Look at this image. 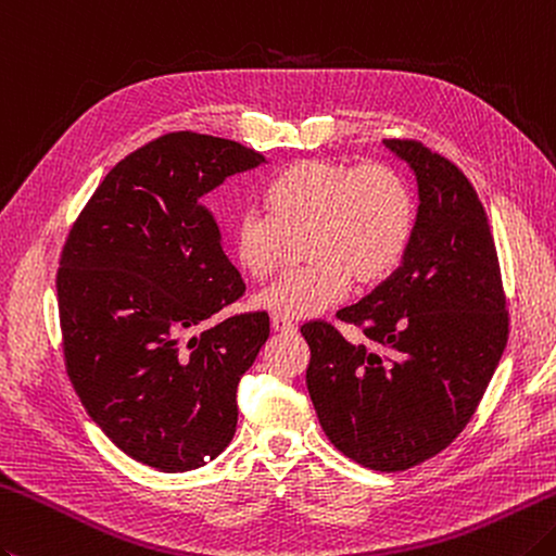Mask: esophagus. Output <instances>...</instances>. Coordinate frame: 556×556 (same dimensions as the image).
Listing matches in <instances>:
<instances>
[{
    "mask_svg": "<svg viewBox=\"0 0 556 556\" xmlns=\"http://www.w3.org/2000/svg\"><path fill=\"white\" fill-rule=\"evenodd\" d=\"M271 330L285 334V332L296 330V325H293L291 320H285V318H271Z\"/></svg>",
    "mask_w": 556,
    "mask_h": 556,
    "instance_id": "esophagus-1",
    "label": "esophagus"
}]
</instances>
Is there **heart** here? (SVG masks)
Returning a JSON list of instances; mask_svg holds the SVG:
<instances>
[{
	"label": "heart",
	"mask_w": 556,
	"mask_h": 556,
	"mask_svg": "<svg viewBox=\"0 0 556 556\" xmlns=\"http://www.w3.org/2000/svg\"><path fill=\"white\" fill-rule=\"evenodd\" d=\"M267 214L238 216L231 248L238 267L257 281L285 260L289 236L306 238L308 267L291 271L255 296V306L285 320L320 315L346 296L352 279L374 287L405 257L417 226L409 182L383 163L303 159L265 188Z\"/></svg>",
	"instance_id": "heart-1"
}]
</instances>
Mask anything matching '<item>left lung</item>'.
I'll use <instances>...</instances> for the list:
<instances>
[{
	"instance_id": "left-lung-1",
	"label": "left lung",
	"mask_w": 556,
	"mask_h": 556,
	"mask_svg": "<svg viewBox=\"0 0 556 556\" xmlns=\"http://www.w3.org/2000/svg\"><path fill=\"white\" fill-rule=\"evenodd\" d=\"M417 180V226L400 267L330 323L301 328L306 386L337 451L378 472L433 458L465 429L508 340V313L486 212L458 166L419 141L386 139Z\"/></svg>"
}]
</instances>
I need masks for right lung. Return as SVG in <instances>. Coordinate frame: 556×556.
I'll return each mask as SVG.
<instances>
[{
  "mask_svg": "<svg viewBox=\"0 0 556 556\" xmlns=\"http://www.w3.org/2000/svg\"><path fill=\"white\" fill-rule=\"evenodd\" d=\"M260 163L231 139L159 137L108 173L62 250L72 386L119 451L161 472L198 470L231 443L238 380L269 337L265 311L194 332L245 291L202 198Z\"/></svg>",
  "mask_w": 556,
  "mask_h": 556,
  "instance_id": "1",
  "label": "right lung"
}]
</instances>
